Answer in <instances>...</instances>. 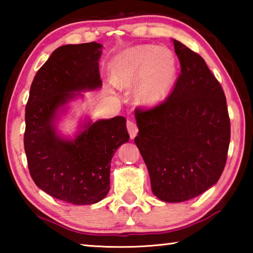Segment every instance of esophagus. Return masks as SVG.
Listing matches in <instances>:
<instances>
[{
	"label": "esophagus",
	"mask_w": 253,
	"mask_h": 253,
	"mask_svg": "<svg viewBox=\"0 0 253 253\" xmlns=\"http://www.w3.org/2000/svg\"><path fill=\"white\" fill-rule=\"evenodd\" d=\"M127 129H128V132H129V136L131 139H134L137 132H138V127H137L136 123L132 121V119H128L127 121Z\"/></svg>",
	"instance_id": "1"
}]
</instances>
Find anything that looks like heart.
<instances>
[{"label": "heart", "instance_id": "obj_1", "mask_svg": "<svg viewBox=\"0 0 253 253\" xmlns=\"http://www.w3.org/2000/svg\"><path fill=\"white\" fill-rule=\"evenodd\" d=\"M176 59L166 46L139 45L118 53L110 63L113 84L128 88L138 83L137 100L154 108L169 97L176 78Z\"/></svg>", "mask_w": 253, "mask_h": 253}]
</instances>
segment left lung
I'll return each instance as SVG.
<instances>
[{"label": "left lung", "mask_w": 253, "mask_h": 253, "mask_svg": "<svg viewBox=\"0 0 253 253\" xmlns=\"http://www.w3.org/2000/svg\"><path fill=\"white\" fill-rule=\"evenodd\" d=\"M181 74L170 96L137 109L135 144L147 166L154 195L178 203L219 181L230 144V118L221 84L204 59L172 39Z\"/></svg>", "instance_id": "left-lung-1"}]
</instances>
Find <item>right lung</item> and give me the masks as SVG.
<instances>
[{
  "instance_id": "right-lung-1",
  "label": "right lung",
  "mask_w": 253,
  "mask_h": 253,
  "mask_svg": "<svg viewBox=\"0 0 253 253\" xmlns=\"http://www.w3.org/2000/svg\"><path fill=\"white\" fill-rule=\"evenodd\" d=\"M101 53L97 42L54 50L34 77L25 107L24 151L34 183L76 205L95 204L108 194L111 158L129 140L123 116L96 122L83 116L71 135L58 127L72 101L101 88Z\"/></svg>"
}]
</instances>
